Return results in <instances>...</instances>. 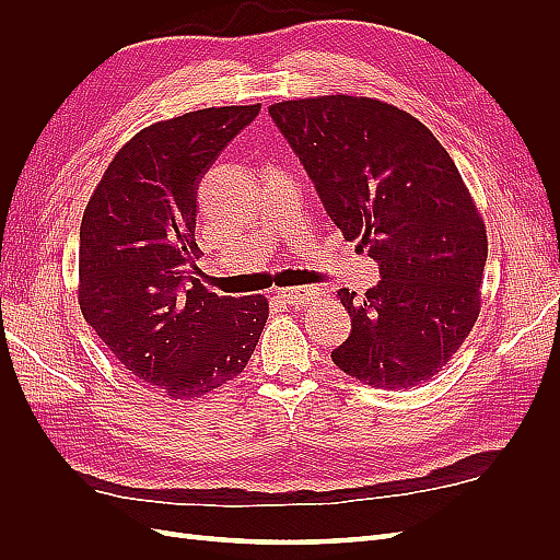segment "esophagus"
<instances>
[{
  "instance_id": "obj_1",
  "label": "esophagus",
  "mask_w": 560,
  "mask_h": 560,
  "mask_svg": "<svg viewBox=\"0 0 560 560\" xmlns=\"http://www.w3.org/2000/svg\"><path fill=\"white\" fill-rule=\"evenodd\" d=\"M278 296L287 303V306H306V303L319 296V290L317 287H287V290L278 292Z\"/></svg>"
}]
</instances>
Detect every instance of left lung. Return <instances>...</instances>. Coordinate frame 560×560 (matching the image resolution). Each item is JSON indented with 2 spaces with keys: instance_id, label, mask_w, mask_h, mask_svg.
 <instances>
[{
  "instance_id": "obj_1",
  "label": "left lung",
  "mask_w": 560,
  "mask_h": 560,
  "mask_svg": "<svg viewBox=\"0 0 560 560\" xmlns=\"http://www.w3.org/2000/svg\"><path fill=\"white\" fill-rule=\"evenodd\" d=\"M268 114L315 182L346 241L378 261L381 282L350 313L331 352L371 387L409 389L460 350L481 311L488 257L483 217L448 151L416 116L378 97L282 100Z\"/></svg>"
}]
</instances>
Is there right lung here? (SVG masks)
I'll list each match as a JSON object with an SVG mask.
<instances>
[{
  "instance_id": "1",
  "label": "right lung",
  "mask_w": 560,
  "mask_h": 560,
  "mask_svg": "<svg viewBox=\"0 0 560 560\" xmlns=\"http://www.w3.org/2000/svg\"><path fill=\"white\" fill-rule=\"evenodd\" d=\"M261 105L186 112L116 151L83 210L79 308L126 374L194 401L243 374L268 299L219 296L184 268L196 243L198 182Z\"/></svg>"
}]
</instances>
